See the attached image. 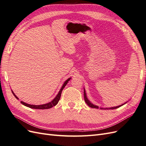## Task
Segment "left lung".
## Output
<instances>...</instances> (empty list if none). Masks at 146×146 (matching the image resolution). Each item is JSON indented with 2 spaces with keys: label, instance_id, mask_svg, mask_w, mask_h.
<instances>
[{
  "label": "left lung",
  "instance_id": "8db88e82",
  "mask_svg": "<svg viewBox=\"0 0 146 146\" xmlns=\"http://www.w3.org/2000/svg\"><path fill=\"white\" fill-rule=\"evenodd\" d=\"M84 99H85V102L86 103V104L88 106H89V107H90L91 108H97V109H98L99 108H100V110H114V109H116V108H117L119 107H121V106L123 105L124 104H125L128 102V101L126 102L125 103L123 104L122 105H119V106H116V107H110H110L109 108H101V107H99L98 105H94L93 104H92L91 102L89 100V99H88L86 94V91H85V88H84Z\"/></svg>",
  "mask_w": 146,
  "mask_h": 146
}]
</instances>
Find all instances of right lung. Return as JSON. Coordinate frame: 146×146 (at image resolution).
<instances>
[{
    "instance_id": "obj_1",
    "label": "right lung",
    "mask_w": 146,
    "mask_h": 146,
    "mask_svg": "<svg viewBox=\"0 0 146 146\" xmlns=\"http://www.w3.org/2000/svg\"><path fill=\"white\" fill-rule=\"evenodd\" d=\"M70 78H71V77L69 78L68 79H67V80H66L64 82L63 85L62 86H61V89H60V91L58 92V94H57V95L56 96L55 98L54 99H53L51 102H48V103H47V104H42V105H38L28 104H27V103L24 102L23 101H21V102L22 104H23L24 105L26 106V107H29V108H33V109L45 110V109H48V108H52V107H54V106H55L58 103V102H59V100H60V99L61 92H62L63 90L64 89V88L65 87V86H66V85H67V83H68V82L70 80ZM11 91H12V92H13V95L15 96V98H16L17 99H19V98H17V96L15 95V94L14 93V92H13L12 90H11Z\"/></svg>"
}]
</instances>
